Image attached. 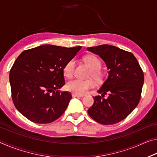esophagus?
I'll use <instances>...</instances> for the list:
<instances>
[{"mask_svg":"<svg viewBox=\"0 0 157 157\" xmlns=\"http://www.w3.org/2000/svg\"><path fill=\"white\" fill-rule=\"evenodd\" d=\"M72 96H73V98H75V97H83L84 95L79 94H77V93L73 92V93H72Z\"/></svg>","mask_w":157,"mask_h":157,"instance_id":"esophagus-1","label":"esophagus"}]
</instances>
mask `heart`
Here are the masks:
<instances>
[{
  "instance_id": "1",
  "label": "heart",
  "mask_w": 157,
  "mask_h": 157,
  "mask_svg": "<svg viewBox=\"0 0 157 157\" xmlns=\"http://www.w3.org/2000/svg\"><path fill=\"white\" fill-rule=\"evenodd\" d=\"M84 60L87 63V65L91 68V75L93 78L96 79H100L102 78V74L99 69L100 68L101 63L98 58L94 55H88V56L84 57ZM75 66V61L73 59H70L66 63L64 68H63V73L66 77L71 78L73 75ZM95 86V82L92 79L82 80L79 79H73L67 83V88L70 91H74L79 94H86L90 89L94 88Z\"/></svg>"
}]
</instances>
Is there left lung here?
I'll return each instance as SVG.
<instances>
[{"label": "left lung", "instance_id": "obj_1", "mask_svg": "<svg viewBox=\"0 0 157 157\" xmlns=\"http://www.w3.org/2000/svg\"><path fill=\"white\" fill-rule=\"evenodd\" d=\"M105 62L109 70L107 78L94 97V102L88 109L89 115L97 123L113 124L128 116L139 104L144 75L136 58L132 52L104 44L87 48ZM108 93L107 99L103 95Z\"/></svg>", "mask_w": 157, "mask_h": 157}]
</instances>
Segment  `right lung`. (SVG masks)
Segmentation results:
<instances>
[{
	"instance_id": "obj_1",
	"label": "right lung",
	"mask_w": 157,
	"mask_h": 157,
	"mask_svg": "<svg viewBox=\"0 0 157 157\" xmlns=\"http://www.w3.org/2000/svg\"><path fill=\"white\" fill-rule=\"evenodd\" d=\"M81 46L43 45L21 53L10 70L12 98L17 110L36 123H50L64 113L72 95L59 89L65 84L63 68Z\"/></svg>"
}]
</instances>
